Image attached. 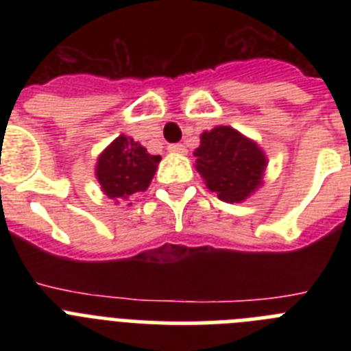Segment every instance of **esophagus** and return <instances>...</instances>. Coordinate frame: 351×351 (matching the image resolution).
Returning a JSON list of instances; mask_svg holds the SVG:
<instances>
[{
	"mask_svg": "<svg viewBox=\"0 0 351 351\" xmlns=\"http://www.w3.org/2000/svg\"><path fill=\"white\" fill-rule=\"evenodd\" d=\"M169 151L173 154H184L186 153V145L184 144H170Z\"/></svg>",
	"mask_w": 351,
	"mask_h": 351,
	"instance_id": "esophagus-1",
	"label": "esophagus"
}]
</instances>
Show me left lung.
<instances>
[{
    "label": "left lung",
    "mask_w": 351,
    "mask_h": 351,
    "mask_svg": "<svg viewBox=\"0 0 351 351\" xmlns=\"http://www.w3.org/2000/svg\"><path fill=\"white\" fill-rule=\"evenodd\" d=\"M195 156L207 188L225 202H243L250 197L262 182L267 163L258 145L230 126L204 132Z\"/></svg>",
    "instance_id": "obj_1"
}]
</instances>
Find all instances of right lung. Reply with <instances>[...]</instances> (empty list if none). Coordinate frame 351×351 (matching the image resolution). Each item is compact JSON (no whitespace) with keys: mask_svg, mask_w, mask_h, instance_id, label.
<instances>
[{"mask_svg":"<svg viewBox=\"0 0 351 351\" xmlns=\"http://www.w3.org/2000/svg\"><path fill=\"white\" fill-rule=\"evenodd\" d=\"M160 160L138 142L121 135L98 158L96 178L108 198H126L147 190Z\"/></svg>","mask_w":351,"mask_h":351,"instance_id":"right-lung-1","label":"right lung"}]
</instances>
